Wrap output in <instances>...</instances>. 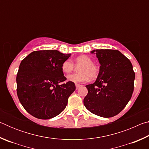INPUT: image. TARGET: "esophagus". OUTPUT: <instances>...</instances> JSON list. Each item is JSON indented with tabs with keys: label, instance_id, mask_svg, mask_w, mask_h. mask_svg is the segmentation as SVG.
<instances>
[{
	"label": "esophagus",
	"instance_id": "esophagus-1",
	"mask_svg": "<svg viewBox=\"0 0 149 149\" xmlns=\"http://www.w3.org/2000/svg\"><path fill=\"white\" fill-rule=\"evenodd\" d=\"M81 86V85H79V84H75V87H76V89H78Z\"/></svg>",
	"mask_w": 149,
	"mask_h": 149
}]
</instances>
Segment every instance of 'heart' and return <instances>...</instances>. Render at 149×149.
<instances>
[{
	"mask_svg": "<svg viewBox=\"0 0 149 149\" xmlns=\"http://www.w3.org/2000/svg\"><path fill=\"white\" fill-rule=\"evenodd\" d=\"M76 65H81L78 71L79 74H71L67 76L68 81L74 84H81L89 80V77L94 79L99 75V68L93 64L91 58L87 55H80L74 60ZM74 68V65L70 60H65L62 64V70L64 74H68L71 73Z\"/></svg>",
	"mask_w": 149,
	"mask_h": 149,
	"instance_id": "heart-1",
	"label": "heart"
}]
</instances>
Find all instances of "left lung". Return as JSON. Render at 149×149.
Wrapping results in <instances>:
<instances>
[{
	"instance_id": "left-lung-1",
	"label": "left lung",
	"mask_w": 149,
	"mask_h": 149,
	"mask_svg": "<svg viewBox=\"0 0 149 149\" xmlns=\"http://www.w3.org/2000/svg\"><path fill=\"white\" fill-rule=\"evenodd\" d=\"M100 63L97 79L86 85L88 93L84 103L87 109L104 118L113 117L130 101L134 89L135 73L130 60L117 50L97 49Z\"/></svg>"
}]
</instances>
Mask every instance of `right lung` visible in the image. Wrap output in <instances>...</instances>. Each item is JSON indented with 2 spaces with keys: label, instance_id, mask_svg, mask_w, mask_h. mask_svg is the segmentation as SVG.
<instances>
[{
  "label": "right lung",
  "instance_id": "add662e5",
  "mask_svg": "<svg viewBox=\"0 0 149 149\" xmlns=\"http://www.w3.org/2000/svg\"><path fill=\"white\" fill-rule=\"evenodd\" d=\"M71 54L56 50L33 51L20 63L16 77L17 95L27 112L39 119L56 116L65 109L74 83L61 84L64 76L62 64Z\"/></svg>",
  "mask_w": 149,
  "mask_h": 149
}]
</instances>
